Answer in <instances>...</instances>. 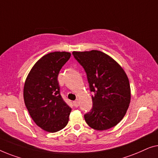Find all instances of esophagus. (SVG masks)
<instances>
[{"label": "esophagus", "mask_w": 158, "mask_h": 158, "mask_svg": "<svg viewBox=\"0 0 158 158\" xmlns=\"http://www.w3.org/2000/svg\"><path fill=\"white\" fill-rule=\"evenodd\" d=\"M73 104H74V105L76 106V107H77V106H79V100H78V99H77V100L73 102Z\"/></svg>", "instance_id": "1"}]
</instances>
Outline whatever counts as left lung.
Returning <instances> with one entry per match:
<instances>
[{
  "mask_svg": "<svg viewBox=\"0 0 158 158\" xmlns=\"http://www.w3.org/2000/svg\"><path fill=\"white\" fill-rule=\"evenodd\" d=\"M86 73L93 107L84 115L91 128L102 131L116 126L130 106V81L123 67L105 53L98 50L73 52Z\"/></svg>",
  "mask_w": 158,
  "mask_h": 158,
  "instance_id": "8db88e82",
  "label": "left lung"
}]
</instances>
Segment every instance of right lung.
Returning a JSON list of instances; mask_svg holds the SVG:
<instances>
[{"instance_id": "obj_1", "label": "right lung", "mask_w": 158, "mask_h": 158, "mask_svg": "<svg viewBox=\"0 0 158 158\" xmlns=\"http://www.w3.org/2000/svg\"><path fill=\"white\" fill-rule=\"evenodd\" d=\"M71 53L54 52L35 62L23 87L26 106L34 123L42 130L56 132L66 126L72 108L60 94L58 75Z\"/></svg>"}]
</instances>
